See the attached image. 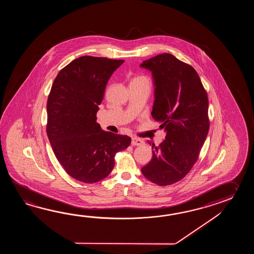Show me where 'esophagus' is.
Segmentation results:
<instances>
[{
	"mask_svg": "<svg viewBox=\"0 0 254 254\" xmlns=\"http://www.w3.org/2000/svg\"><path fill=\"white\" fill-rule=\"evenodd\" d=\"M144 142H143V140H140V139H138V138H132L131 139V145L133 146H140L142 145Z\"/></svg>",
	"mask_w": 254,
	"mask_h": 254,
	"instance_id": "34e87169",
	"label": "esophagus"
}]
</instances>
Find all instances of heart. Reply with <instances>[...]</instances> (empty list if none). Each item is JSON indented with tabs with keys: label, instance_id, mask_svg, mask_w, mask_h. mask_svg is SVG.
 <instances>
[{
	"label": "heart",
	"instance_id": "heart-1",
	"mask_svg": "<svg viewBox=\"0 0 254 254\" xmlns=\"http://www.w3.org/2000/svg\"><path fill=\"white\" fill-rule=\"evenodd\" d=\"M135 80H145L143 77H137Z\"/></svg>",
	"mask_w": 254,
	"mask_h": 254
}]
</instances>
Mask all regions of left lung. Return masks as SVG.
<instances>
[{"label":"left lung","instance_id":"left-lung-1","mask_svg":"<svg viewBox=\"0 0 254 254\" xmlns=\"http://www.w3.org/2000/svg\"><path fill=\"white\" fill-rule=\"evenodd\" d=\"M140 66L151 72V116L166 132L159 147L148 140L152 158L141 173L153 184L166 186L184 178L198 160L210 128L207 92L196 70L173 54H159Z\"/></svg>","mask_w":254,"mask_h":254}]
</instances>
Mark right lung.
I'll list each match as a JSON object with an SVG mask.
<instances>
[{"instance_id":"obj_1","label":"right lung","mask_w":254,"mask_h":254,"mask_svg":"<svg viewBox=\"0 0 254 254\" xmlns=\"http://www.w3.org/2000/svg\"><path fill=\"white\" fill-rule=\"evenodd\" d=\"M124 60L81 56L60 70L47 101V135L66 173L85 184L107 177L116 152L130 138L103 130L96 122L105 87Z\"/></svg>"}]
</instances>
